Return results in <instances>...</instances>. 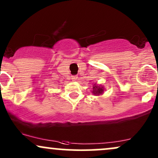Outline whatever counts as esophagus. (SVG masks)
<instances>
[{
  "label": "esophagus",
  "mask_w": 158,
  "mask_h": 158,
  "mask_svg": "<svg viewBox=\"0 0 158 158\" xmlns=\"http://www.w3.org/2000/svg\"><path fill=\"white\" fill-rule=\"evenodd\" d=\"M77 78H78V77H77V76H72V77H71V79H73V81L77 80Z\"/></svg>",
  "instance_id": "esophagus-1"
}]
</instances>
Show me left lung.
Here are the masks:
<instances>
[{"label": "left lung", "instance_id": "obj_1", "mask_svg": "<svg viewBox=\"0 0 158 158\" xmlns=\"http://www.w3.org/2000/svg\"><path fill=\"white\" fill-rule=\"evenodd\" d=\"M93 93L94 94H100L103 93V88L101 86H97V85H94L93 88Z\"/></svg>", "mask_w": 158, "mask_h": 158}]
</instances>
